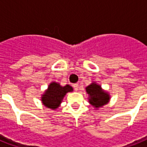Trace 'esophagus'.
I'll return each mask as SVG.
<instances>
[{
  "instance_id": "1",
  "label": "esophagus",
  "mask_w": 147,
  "mask_h": 147,
  "mask_svg": "<svg viewBox=\"0 0 147 147\" xmlns=\"http://www.w3.org/2000/svg\"><path fill=\"white\" fill-rule=\"evenodd\" d=\"M73 86H74V88L75 90L77 91V90H78V88H79V85H78L77 84H74V85H73Z\"/></svg>"
}]
</instances>
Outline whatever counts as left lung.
Returning a JSON list of instances; mask_svg holds the SVG:
<instances>
[{"label": "left lung", "instance_id": "obj_1", "mask_svg": "<svg viewBox=\"0 0 147 147\" xmlns=\"http://www.w3.org/2000/svg\"><path fill=\"white\" fill-rule=\"evenodd\" d=\"M86 91L87 94H89V103L95 108L102 107L110 100L109 94L104 91L101 88V86L95 82L86 86Z\"/></svg>", "mask_w": 147, "mask_h": 147}]
</instances>
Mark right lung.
<instances>
[{
	"label": "right lung",
	"mask_w": 147,
	"mask_h": 147,
	"mask_svg": "<svg viewBox=\"0 0 147 147\" xmlns=\"http://www.w3.org/2000/svg\"><path fill=\"white\" fill-rule=\"evenodd\" d=\"M71 91H73V87L68 84L62 86L56 82H52L42 95V103L47 108L56 110L60 106L66 94Z\"/></svg>",
	"instance_id": "1"
}]
</instances>
